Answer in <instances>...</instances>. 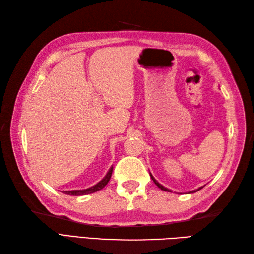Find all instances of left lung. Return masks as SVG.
<instances>
[{
	"mask_svg": "<svg viewBox=\"0 0 254 254\" xmlns=\"http://www.w3.org/2000/svg\"><path fill=\"white\" fill-rule=\"evenodd\" d=\"M150 178H151V180L152 181H154V183H155V184L159 187V188H160V190H164V191H169V192H172V190H169V188H167V187H164V186H162L161 184H159V183L154 179V176H152L151 174H150ZM201 188H203V186L202 187H199L198 188V190H191V191H190V192H188V193H192V192H196V191H198V190H201Z\"/></svg>",
	"mask_w": 254,
	"mask_h": 254,
	"instance_id": "1",
	"label": "left lung"
}]
</instances>
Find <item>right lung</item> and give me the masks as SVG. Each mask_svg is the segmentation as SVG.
Instances as JSON below:
<instances>
[{
	"label": "right lung",
	"mask_w": 254,
	"mask_h": 254,
	"mask_svg": "<svg viewBox=\"0 0 254 254\" xmlns=\"http://www.w3.org/2000/svg\"><path fill=\"white\" fill-rule=\"evenodd\" d=\"M113 170H114V167H111L109 169V171L107 172V174L105 175V178L98 182L96 185H94L90 188H86V190H66V191H63L64 193L66 194H70V196H83V194H88V193H93V192H96L100 190H103V188L108 184V182L111 178V174H113Z\"/></svg>",
	"instance_id": "1"
}]
</instances>
